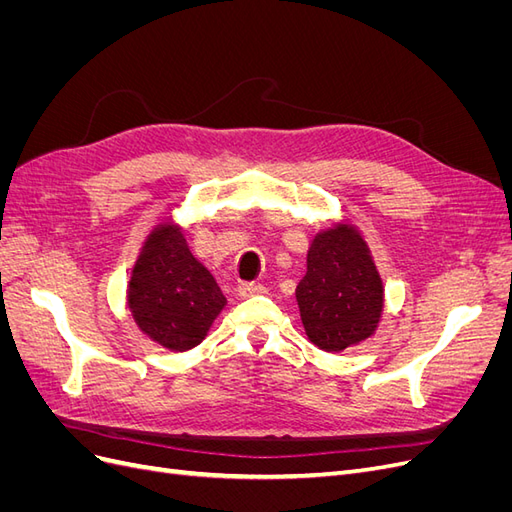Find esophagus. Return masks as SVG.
I'll use <instances>...</instances> for the list:
<instances>
[{"label":"esophagus","mask_w":512,"mask_h":512,"mask_svg":"<svg viewBox=\"0 0 512 512\" xmlns=\"http://www.w3.org/2000/svg\"><path fill=\"white\" fill-rule=\"evenodd\" d=\"M237 292H239V297H241V299H250V297H256V294H262V292H265V288H262L260 284L247 282V284H241Z\"/></svg>","instance_id":"esophagus-1"}]
</instances>
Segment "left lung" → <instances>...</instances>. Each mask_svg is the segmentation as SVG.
Listing matches in <instances>:
<instances>
[{"mask_svg": "<svg viewBox=\"0 0 512 512\" xmlns=\"http://www.w3.org/2000/svg\"><path fill=\"white\" fill-rule=\"evenodd\" d=\"M297 303L309 342L342 352L378 329L384 309L382 277L361 232L348 222L320 230L307 250Z\"/></svg>", "mask_w": 512, "mask_h": 512, "instance_id": "1", "label": "left lung"}]
</instances>
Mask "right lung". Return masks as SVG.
<instances>
[{"label": "right lung", "instance_id": "1", "mask_svg": "<svg viewBox=\"0 0 512 512\" xmlns=\"http://www.w3.org/2000/svg\"><path fill=\"white\" fill-rule=\"evenodd\" d=\"M224 305L226 297L190 252L183 228L175 222L153 228L128 284V307L138 329L162 348L185 352L203 342Z\"/></svg>", "mask_w": 512, "mask_h": 512}]
</instances>
